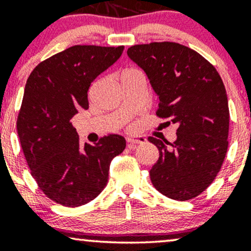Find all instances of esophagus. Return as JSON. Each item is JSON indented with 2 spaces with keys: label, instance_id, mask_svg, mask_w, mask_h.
Here are the masks:
<instances>
[{
  "label": "esophagus",
  "instance_id": "1",
  "mask_svg": "<svg viewBox=\"0 0 251 251\" xmlns=\"http://www.w3.org/2000/svg\"><path fill=\"white\" fill-rule=\"evenodd\" d=\"M126 142L128 144H144L146 143V138L143 137V135L129 134L126 137Z\"/></svg>",
  "mask_w": 251,
  "mask_h": 251
}]
</instances>
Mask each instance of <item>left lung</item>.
<instances>
[{
	"label": "left lung",
	"instance_id": "8db88e82",
	"mask_svg": "<svg viewBox=\"0 0 251 251\" xmlns=\"http://www.w3.org/2000/svg\"><path fill=\"white\" fill-rule=\"evenodd\" d=\"M127 55L148 76L157 96V114L178 125L174 144L149 137L159 151L150 170L160 194L188 201L220 172L227 150L229 106L220 74L208 60L176 42L132 46Z\"/></svg>",
	"mask_w": 251,
	"mask_h": 251
}]
</instances>
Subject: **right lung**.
I'll return each mask as SVG.
<instances>
[{
  "instance_id": "add662e5",
  "label": "right lung",
  "mask_w": 251,
  "mask_h": 251,
  "mask_svg": "<svg viewBox=\"0 0 251 251\" xmlns=\"http://www.w3.org/2000/svg\"><path fill=\"white\" fill-rule=\"evenodd\" d=\"M124 46H73L39 63L28 77L17 134L31 176L50 200L80 206L102 191L109 164L124 151L123 135L111 134L81 148L71 119L88 108L98 75L122 56Z\"/></svg>"
}]
</instances>
